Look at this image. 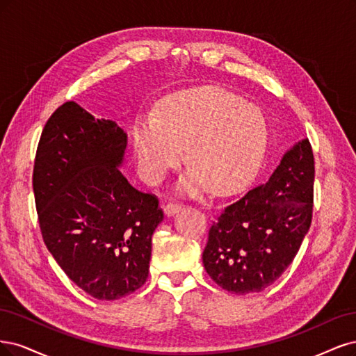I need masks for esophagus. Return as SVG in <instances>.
Returning <instances> with one entry per match:
<instances>
[{"label":"esophagus","mask_w":356,"mask_h":356,"mask_svg":"<svg viewBox=\"0 0 356 356\" xmlns=\"http://www.w3.org/2000/svg\"><path fill=\"white\" fill-rule=\"evenodd\" d=\"M181 207H183V205L180 204V202H167L165 204V207H164V213H165V216H173V214H176V213H179L180 210H181Z\"/></svg>","instance_id":"esophagus-1"}]
</instances>
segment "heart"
I'll use <instances>...</instances> for the list:
<instances>
[{"label":"heart","mask_w":356,"mask_h":356,"mask_svg":"<svg viewBox=\"0 0 356 356\" xmlns=\"http://www.w3.org/2000/svg\"><path fill=\"white\" fill-rule=\"evenodd\" d=\"M142 177L158 183L183 159L191 164L179 191L191 197L210 189L227 197L254 179L268 146L261 112L239 96L204 86L161 100L156 115L142 113L131 130Z\"/></svg>","instance_id":"b5f03b06"}]
</instances>
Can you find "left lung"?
Listing matches in <instances>:
<instances>
[{
    "mask_svg": "<svg viewBox=\"0 0 356 356\" xmlns=\"http://www.w3.org/2000/svg\"><path fill=\"white\" fill-rule=\"evenodd\" d=\"M314 164L311 143L297 142L265 185L227 205L211 225L202 263L223 290L260 293L290 266L312 222Z\"/></svg>",
    "mask_w": 356,
    "mask_h": 356,
    "instance_id": "obj_1",
    "label": "left lung"
}]
</instances>
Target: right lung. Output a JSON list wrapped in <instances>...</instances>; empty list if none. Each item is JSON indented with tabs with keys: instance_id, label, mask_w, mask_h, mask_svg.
<instances>
[{
	"instance_id": "obj_1",
	"label": "right lung",
	"mask_w": 356,
	"mask_h": 356,
	"mask_svg": "<svg viewBox=\"0 0 356 356\" xmlns=\"http://www.w3.org/2000/svg\"><path fill=\"white\" fill-rule=\"evenodd\" d=\"M127 134L75 102L41 133L32 186L45 245L63 272L97 300H117L146 282L152 235L164 213L133 188L122 165Z\"/></svg>"
}]
</instances>
